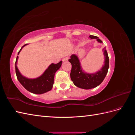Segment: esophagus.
Here are the masks:
<instances>
[{
    "label": "esophagus",
    "instance_id": "1",
    "mask_svg": "<svg viewBox=\"0 0 135 135\" xmlns=\"http://www.w3.org/2000/svg\"><path fill=\"white\" fill-rule=\"evenodd\" d=\"M69 60V57H65L63 59H62V61L63 62H65V61H67Z\"/></svg>",
    "mask_w": 135,
    "mask_h": 135
}]
</instances>
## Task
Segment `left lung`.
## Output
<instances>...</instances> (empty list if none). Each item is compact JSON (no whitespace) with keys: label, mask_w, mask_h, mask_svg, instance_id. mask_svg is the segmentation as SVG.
I'll list each match as a JSON object with an SVG mask.
<instances>
[{"label":"left lung","mask_w":135,"mask_h":135,"mask_svg":"<svg viewBox=\"0 0 135 135\" xmlns=\"http://www.w3.org/2000/svg\"><path fill=\"white\" fill-rule=\"evenodd\" d=\"M89 38L91 39H96L98 43H103L99 37L90 35ZM104 52V65L99 70L93 73H88L85 71L81 65L80 60L77 55L73 54L69 61L71 64L70 78L75 86L84 89H89L95 88L99 85L107 75L108 69L109 59L106 47L103 49Z\"/></svg>","instance_id":"left-lung-1"}]
</instances>
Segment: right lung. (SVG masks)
Listing matches in <instances>:
<instances>
[{
    "label": "right lung",
    "mask_w": 135,
    "mask_h": 135,
    "mask_svg": "<svg viewBox=\"0 0 135 135\" xmlns=\"http://www.w3.org/2000/svg\"><path fill=\"white\" fill-rule=\"evenodd\" d=\"M28 44H26L22 47L18 52V55L22 49ZM18 56L16 58L15 63L16 74L17 79L22 86L28 91L34 94H43L51 91L54 83V77L55 73L61 68L62 61H60L58 64H51L47 68L43 74L35 78H28L23 76L19 71L17 67V61Z\"/></svg>",
    "instance_id": "add662e5"
}]
</instances>
